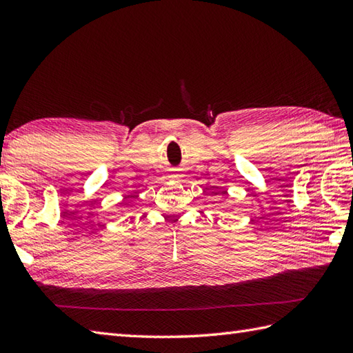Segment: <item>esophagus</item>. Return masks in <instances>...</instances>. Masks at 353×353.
<instances>
[{
  "label": "esophagus",
  "mask_w": 353,
  "mask_h": 353,
  "mask_svg": "<svg viewBox=\"0 0 353 353\" xmlns=\"http://www.w3.org/2000/svg\"><path fill=\"white\" fill-rule=\"evenodd\" d=\"M174 177H177V176H174Z\"/></svg>",
  "instance_id": "1"
}]
</instances>
